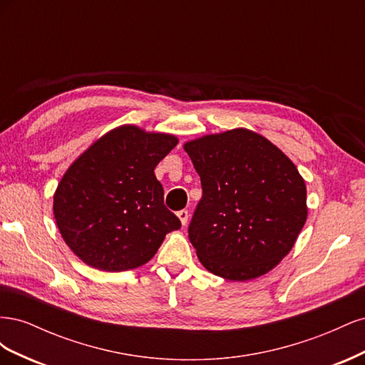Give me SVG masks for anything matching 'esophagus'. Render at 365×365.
<instances>
[{
	"label": "esophagus",
	"instance_id": "1",
	"mask_svg": "<svg viewBox=\"0 0 365 365\" xmlns=\"http://www.w3.org/2000/svg\"><path fill=\"white\" fill-rule=\"evenodd\" d=\"M176 215H178V217H180V220H181V224L185 225L187 220H189V212H187V210H181V212H178Z\"/></svg>",
	"mask_w": 365,
	"mask_h": 365
}]
</instances>
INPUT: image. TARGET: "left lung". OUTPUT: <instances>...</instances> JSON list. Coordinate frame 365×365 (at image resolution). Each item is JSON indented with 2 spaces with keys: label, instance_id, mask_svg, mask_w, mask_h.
Listing matches in <instances>:
<instances>
[{
  "label": "left lung",
  "instance_id": "left-lung-1",
  "mask_svg": "<svg viewBox=\"0 0 365 365\" xmlns=\"http://www.w3.org/2000/svg\"><path fill=\"white\" fill-rule=\"evenodd\" d=\"M201 178L202 197L189 239L204 267L245 282L271 271L306 222V185L295 164L248 129L184 145Z\"/></svg>",
  "mask_w": 365,
  "mask_h": 365
}]
</instances>
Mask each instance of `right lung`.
Listing matches in <instances>:
<instances>
[{
  "label": "right lung",
  "instance_id": "right-lung-1",
  "mask_svg": "<svg viewBox=\"0 0 365 365\" xmlns=\"http://www.w3.org/2000/svg\"><path fill=\"white\" fill-rule=\"evenodd\" d=\"M176 145L173 135L125 125L70 165L54 193L53 212L77 257L108 272L134 269L155 256L165 235L181 228L153 173Z\"/></svg>",
  "mask_w": 365,
  "mask_h": 365
}]
</instances>
